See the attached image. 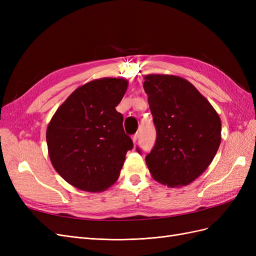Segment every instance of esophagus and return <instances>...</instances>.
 <instances>
[{
    "label": "esophagus",
    "mask_w": 256,
    "mask_h": 256,
    "mask_svg": "<svg viewBox=\"0 0 256 256\" xmlns=\"http://www.w3.org/2000/svg\"><path fill=\"white\" fill-rule=\"evenodd\" d=\"M138 138V134H136L132 136V141H134V143H136Z\"/></svg>",
    "instance_id": "esophagus-1"
}]
</instances>
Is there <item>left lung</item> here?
Wrapping results in <instances>:
<instances>
[{
  "label": "left lung",
  "instance_id": "1",
  "mask_svg": "<svg viewBox=\"0 0 256 256\" xmlns=\"http://www.w3.org/2000/svg\"><path fill=\"white\" fill-rule=\"evenodd\" d=\"M156 128V142L145 157L157 182L186 186L210 164L221 143V120L193 85L176 76L148 74L143 83ZM136 152L141 150L136 147Z\"/></svg>",
  "mask_w": 256,
  "mask_h": 256
}]
</instances>
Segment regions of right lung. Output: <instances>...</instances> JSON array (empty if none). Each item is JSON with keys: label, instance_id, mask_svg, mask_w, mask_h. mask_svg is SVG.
<instances>
[{"label": "right lung", "instance_id": "obj_1", "mask_svg": "<svg viewBox=\"0 0 256 256\" xmlns=\"http://www.w3.org/2000/svg\"><path fill=\"white\" fill-rule=\"evenodd\" d=\"M128 88L124 79L104 78L76 88L48 125L47 144L56 171L80 190L97 192L120 176L131 138L115 108Z\"/></svg>", "mask_w": 256, "mask_h": 256}]
</instances>
